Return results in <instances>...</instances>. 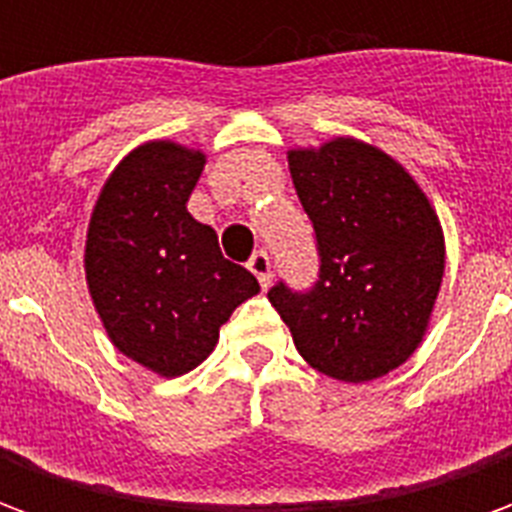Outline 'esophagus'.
I'll list each match as a JSON object with an SVG mask.
<instances>
[{
    "instance_id": "esophagus-1",
    "label": "esophagus",
    "mask_w": 512,
    "mask_h": 512,
    "mask_svg": "<svg viewBox=\"0 0 512 512\" xmlns=\"http://www.w3.org/2000/svg\"><path fill=\"white\" fill-rule=\"evenodd\" d=\"M249 271L255 274L263 290L271 285V260H268L266 252H255V255H252V260H249Z\"/></svg>"
}]
</instances>
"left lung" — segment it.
Listing matches in <instances>:
<instances>
[{
    "label": "left lung",
    "instance_id": "obj_1",
    "mask_svg": "<svg viewBox=\"0 0 512 512\" xmlns=\"http://www.w3.org/2000/svg\"><path fill=\"white\" fill-rule=\"evenodd\" d=\"M288 167L321 279L310 293L277 285L268 301L318 373L345 384L386 376L428 334L444 277L439 213L397 158L354 136L290 147Z\"/></svg>",
    "mask_w": 512,
    "mask_h": 512
}]
</instances>
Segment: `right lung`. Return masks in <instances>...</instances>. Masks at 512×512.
<instances>
[{"mask_svg":"<svg viewBox=\"0 0 512 512\" xmlns=\"http://www.w3.org/2000/svg\"><path fill=\"white\" fill-rule=\"evenodd\" d=\"M205 167L200 147L136 145L98 191L84 241V277L117 351L161 378L202 365L222 323L260 293L224 260L211 224L186 208Z\"/></svg>","mask_w":512,"mask_h":512,"instance_id":"add662e5","label":"right lung"}]
</instances>
